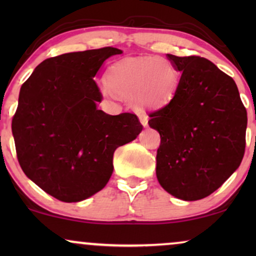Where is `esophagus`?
<instances>
[{
	"label": "esophagus",
	"mask_w": 256,
	"mask_h": 256,
	"mask_svg": "<svg viewBox=\"0 0 256 256\" xmlns=\"http://www.w3.org/2000/svg\"><path fill=\"white\" fill-rule=\"evenodd\" d=\"M138 118H140V120H141L142 124L144 126V127H146V124H148V116H146V114L138 113Z\"/></svg>",
	"instance_id": "34e87169"
}]
</instances>
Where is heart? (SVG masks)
I'll return each mask as SVG.
<instances>
[{
  "mask_svg": "<svg viewBox=\"0 0 256 256\" xmlns=\"http://www.w3.org/2000/svg\"><path fill=\"white\" fill-rule=\"evenodd\" d=\"M106 85L118 96H135L141 107H160L174 99L178 74L166 58H128L115 62L106 72ZM108 94V90H104Z\"/></svg>",
  "mask_w": 256,
  "mask_h": 256,
  "instance_id": "heart-1",
  "label": "heart"
}]
</instances>
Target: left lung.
Listing matches in <instances>:
<instances>
[{
  "mask_svg": "<svg viewBox=\"0 0 256 256\" xmlns=\"http://www.w3.org/2000/svg\"><path fill=\"white\" fill-rule=\"evenodd\" d=\"M182 73L174 99L149 114L160 135L156 176L183 200L208 197L239 168L247 112L234 80L208 59L168 54Z\"/></svg>",
  "mask_w": 256,
  "mask_h": 256,
  "instance_id": "obj_1",
  "label": "left lung"
}]
</instances>
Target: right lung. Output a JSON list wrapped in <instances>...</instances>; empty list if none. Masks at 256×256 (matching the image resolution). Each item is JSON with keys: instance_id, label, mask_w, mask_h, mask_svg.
I'll list each match as a JSON object with an SVG mask.
<instances>
[{"instance_id": "right-lung-1", "label": "right lung", "mask_w": 256, "mask_h": 256, "mask_svg": "<svg viewBox=\"0 0 256 256\" xmlns=\"http://www.w3.org/2000/svg\"><path fill=\"white\" fill-rule=\"evenodd\" d=\"M116 48L45 59L20 90L12 130L23 172L65 202L87 199L106 186L113 155L143 129L132 113L110 115L94 76Z\"/></svg>"}]
</instances>
